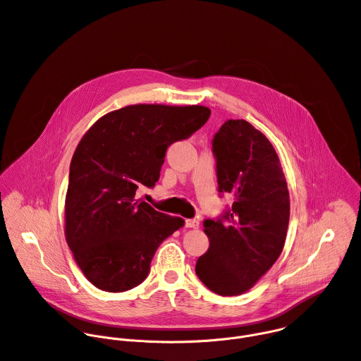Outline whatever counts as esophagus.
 <instances>
[{"label":"esophagus","mask_w":361,"mask_h":361,"mask_svg":"<svg viewBox=\"0 0 361 361\" xmlns=\"http://www.w3.org/2000/svg\"><path fill=\"white\" fill-rule=\"evenodd\" d=\"M198 226H200V223L197 220H194V219L185 220V227L187 228H198Z\"/></svg>","instance_id":"1"}]
</instances>
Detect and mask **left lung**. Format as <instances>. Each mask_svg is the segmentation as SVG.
Wrapping results in <instances>:
<instances>
[{
  "mask_svg": "<svg viewBox=\"0 0 361 361\" xmlns=\"http://www.w3.org/2000/svg\"><path fill=\"white\" fill-rule=\"evenodd\" d=\"M219 191L234 197L223 220H204L209 251L195 264L220 295L248 291L277 262L290 220V195L277 152L245 120L226 121L213 140Z\"/></svg>",
  "mask_w": 361,
  "mask_h": 361,
  "instance_id": "8db88e82",
  "label": "left lung"
}]
</instances>
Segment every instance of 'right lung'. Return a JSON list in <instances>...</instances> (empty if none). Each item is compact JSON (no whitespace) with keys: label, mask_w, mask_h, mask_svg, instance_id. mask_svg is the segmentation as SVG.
Wrapping results in <instances>:
<instances>
[{"label":"right lung","mask_w":361,"mask_h":361,"mask_svg":"<svg viewBox=\"0 0 361 361\" xmlns=\"http://www.w3.org/2000/svg\"><path fill=\"white\" fill-rule=\"evenodd\" d=\"M204 106L135 104L98 118L80 140L66 195V240L97 288L142 283L159 245L184 226L135 192L160 178L166 151L209 120Z\"/></svg>","instance_id":"right-lung-1"}]
</instances>
